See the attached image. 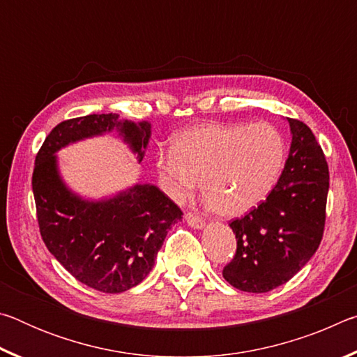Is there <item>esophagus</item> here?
Returning <instances> with one entry per match:
<instances>
[{
    "instance_id": "34e87169",
    "label": "esophagus",
    "mask_w": 357,
    "mask_h": 357,
    "mask_svg": "<svg viewBox=\"0 0 357 357\" xmlns=\"http://www.w3.org/2000/svg\"><path fill=\"white\" fill-rule=\"evenodd\" d=\"M185 220L192 228H203L204 227L203 217L200 214H197V213H192V211H190V213L185 214Z\"/></svg>"
}]
</instances>
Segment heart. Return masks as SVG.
I'll use <instances>...</instances> for the list:
<instances>
[{"label":"heart","mask_w":357,"mask_h":357,"mask_svg":"<svg viewBox=\"0 0 357 357\" xmlns=\"http://www.w3.org/2000/svg\"><path fill=\"white\" fill-rule=\"evenodd\" d=\"M285 157V140L273 126L211 121L179 132L155 168L173 200H189L203 181L208 206L220 217H239L266 200Z\"/></svg>","instance_id":"heart-1"}]
</instances>
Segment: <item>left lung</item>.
Segmentation results:
<instances>
[{"mask_svg":"<svg viewBox=\"0 0 357 357\" xmlns=\"http://www.w3.org/2000/svg\"><path fill=\"white\" fill-rule=\"evenodd\" d=\"M293 140L285 168L264 202L229 222L236 253L222 271L229 285L268 293L304 268L323 239L329 168L307 124L288 118Z\"/></svg>","mask_w":357,"mask_h":357,"instance_id":"8db88e82","label":"left lung"}]
</instances>
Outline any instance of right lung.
<instances>
[{"label":"right lung","instance_id":"1","mask_svg":"<svg viewBox=\"0 0 357 357\" xmlns=\"http://www.w3.org/2000/svg\"><path fill=\"white\" fill-rule=\"evenodd\" d=\"M112 129H118L142 160L151 135L146 121H118L116 113L66 119L52 129L36 155L33 193L48 252L84 285L123 293L151 273L168 229L183 220V211L149 184H137L104 202L82 200L63 184L53 154Z\"/></svg>","mask_w":357,"mask_h":357}]
</instances>
